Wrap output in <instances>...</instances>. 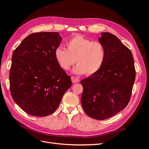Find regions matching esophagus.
<instances>
[{"mask_svg": "<svg viewBox=\"0 0 149 149\" xmlns=\"http://www.w3.org/2000/svg\"><path fill=\"white\" fill-rule=\"evenodd\" d=\"M71 80H72V82H73V83H78L79 81V79L78 78L74 77V76H72Z\"/></svg>", "mask_w": 149, "mask_h": 149, "instance_id": "34e87169", "label": "esophagus"}]
</instances>
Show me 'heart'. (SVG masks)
Returning <instances> with one entry per match:
<instances>
[{
  "mask_svg": "<svg viewBox=\"0 0 149 149\" xmlns=\"http://www.w3.org/2000/svg\"><path fill=\"white\" fill-rule=\"evenodd\" d=\"M66 49L58 47L55 56L62 69L68 70L78 63L73 73L90 76L95 74L101 68L105 59V49L102 44L93 41L83 35L74 36L66 42Z\"/></svg>",
  "mask_w": 149,
  "mask_h": 149,
  "instance_id": "obj_1",
  "label": "heart"
}]
</instances>
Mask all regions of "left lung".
I'll list each match as a JSON object with an SVG mask.
<instances>
[{
	"label": "left lung",
	"instance_id": "1",
	"mask_svg": "<svg viewBox=\"0 0 149 149\" xmlns=\"http://www.w3.org/2000/svg\"><path fill=\"white\" fill-rule=\"evenodd\" d=\"M98 40L104 47L105 59L97 73L83 79L81 102L90 118L104 120L127 106L136 79L132 54L119 39L109 32Z\"/></svg>",
	"mask_w": 149,
	"mask_h": 149
}]
</instances>
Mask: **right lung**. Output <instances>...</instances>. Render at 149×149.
<instances>
[{
  "instance_id": "1",
  "label": "right lung",
  "mask_w": 149,
  "mask_h": 149,
  "mask_svg": "<svg viewBox=\"0 0 149 149\" xmlns=\"http://www.w3.org/2000/svg\"><path fill=\"white\" fill-rule=\"evenodd\" d=\"M61 40L58 32L32 33L13 53L9 76L11 95L21 109L31 116L53 113L71 86L70 76L55 56Z\"/></svg>"
}]
</instances>
